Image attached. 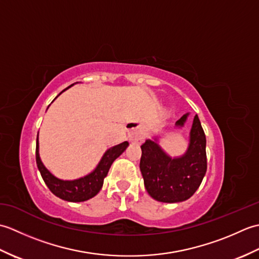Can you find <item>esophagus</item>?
Segmentation results:
<instances>
[{
    "label": "esophagus",
    "mask_w": 259,
    "mask_h": 259,
    "mask_svg": "<svg viewBox=\"0 0 259 259\" xmlns=\"http://www.w3.org/2000/svg\"><path fill=\"white\" fill-rule=\"evenodd\" d=\"M128 137H129V140L131 142H136V144H142V142L145 141L146 133L141 128H135V129L129 131Z\"/></svg>",
    "instance_id": "1"
}]
</instances>
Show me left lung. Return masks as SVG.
Wrapping results in <instances>:
<instances>
[{
  "mask_svg": "<svg viewBox=\"0 0 259 259\" xmlns=\"http://www.w3.org/2000/svg\"><path fill=\"white\" fill-rule=\"evenodd\" d=\"M189 113L184 114L175 128H184ZM140 171L146 190L153 199L161 202H181L199 188L207 170L206 136L196 114L189 133L187 150L179 157H170L159 145V136L141 146Z\"/></svg>",
  "mask_w": 259,
  "mask_h": 259,
  "instance_id": "8db88e82",
  "label": "left lung"
}]
</instances>
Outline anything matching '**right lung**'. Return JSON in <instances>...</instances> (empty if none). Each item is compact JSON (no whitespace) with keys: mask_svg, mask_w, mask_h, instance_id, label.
Wrapping results in <instances>:
<instances>
[{"mask_svg":"<svg viewBox=\"0 0 259 259\" xmlns=\"http://www.w3.org/2000/svg\"><path fill=\"white\" fill-rule=\"evenodd\" d=\"M75 83H78V82H75ZM73 84H71L70 87H72ZM70 87H68L67 89H64L62 92L68 90ZM62 92H60L59 96L61 95ZM56 99H54V100H56ZM128 146H129V142L123 141L117 146L111 147L110 149H108L103 153V156L100 159L99 163L97 164V167L93 169L90 174H88L83 176V177H80L78 179L63 180L56 177V176H54L50 170L43 164L40 158V152H38V133H37L36 150H35L36 166H37L38 171H40L42 176L43 180H45L46 185L48 186V188L51 190L53 195H56L57 197L61 198V199L65 201L81 202V201H85L88 199H90V198L98 195V192L102 188L103 180L107 177L109 169L111 167L112 162L126 149V148H128Z\"/></svg>","mask_w":259,"mask_h":259,"instance_id":"1","label":"right lung"}]
</instances>
